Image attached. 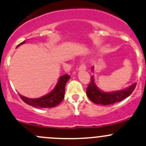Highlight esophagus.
<instances>
[{
	"mask_svg": "<svg viewBox=\"0 0 146 146\" xmlns=\"http://www.w3.org/2000/svg\"><path fill=\"white\" fill-rule=\"evenodd\" d=\"M86 69V65L84 64V62L82 60L80 62V65L79 68H78V70H85Z\"/></svg>",
	"mask_w": 146,
	"mask_h": 146,
	"instance_id": "1",
	"label": "esophagus"
}]
</instances>
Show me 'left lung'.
I'll use <instances>...</instances> for the list:
<instances>
[{
    "instance_id": "8db88e82",
    "label": "left lung",
    "mask_w": 146,
    "mask_h": 146,
    "mask_svg": "<svg viewBox=\"0 0 146 146\" xmlns=\"http://www.w3.org/2000/svg\"><path fill=\"white\" fill-rule=\"evenodd\" d=\"M136 86H137V83H134L132 85L123 90L105 93L100 91L96 86L94 81V77L91 76V82L87 86L86 93V96L90 99L91 101L94 103L102 105H112V104L124 100L125 98L131 95L135 89Z\"/></svg>"
}]
</instances>
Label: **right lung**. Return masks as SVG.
Returning a JSON list of instances; mask_svg holds the SVG:
<instances>
[{"mask_svg": "<svg viewBox=\"0 0 146 146\" xmlns=\"http://www.w3.org/2000/svg\"><path fill=\"white\" fill-rule=\"evenodd\" d=\"M25 41L19 44H23ZM18 45V46H19ZM70 76L68 74L61 76L59 79L57 85L55 89L46 96L39 98H28L20 95L21 98L24 102L31 106L37 107V108H51L58 105L64 98L65 86L66 82L69 80Z\"/></svg>", "mask_w": 146, "mask_h": 146, "instance_id": "1", "label": "right lung"}]
</instances>
